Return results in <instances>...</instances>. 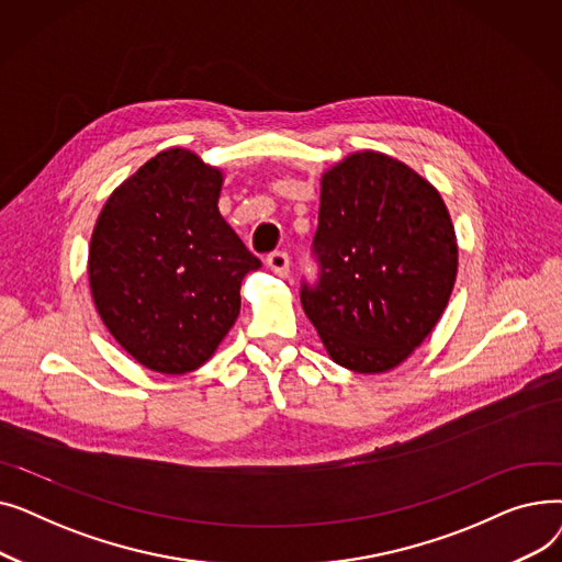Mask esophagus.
<instances>
[{
  "mask_svg": "<svg viewBox=\"0 0 562 562\" xmlns=\"http://www.w3.org/2000/svg\"><path fill=\"white\" fill-rule=\"evenodd\" d=\"M266 263H269V269H271L276 276H280V278H284V276L289 273V255H286L284 250L271 252L269 257H266Z\"/></svg>",
  "mask_w": 562,
  "mask_h": 562,
  "instance_id": "obj_1",
  "label": "esophagus"
}]
</instances>
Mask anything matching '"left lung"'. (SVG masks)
I'll use <instances>...</instances> for the list:
<instances>
[{"label": "left lung", "instance_id": "left-lung-1", "mask_svg": "<svg viewBox=\"0 0 562 562\" xmlns=\"http://www.w3.org/2000/svg\"><path fill=\"white\" fill-rule=\"evenodd\" d=\"M318 266L301 303L330 358L358 373L401 364L453 291L458 246L439 193L405 164L358 153L321 180Z\"/></svg>", "mask_w": 562, "mask_h": 562}]
</instances>
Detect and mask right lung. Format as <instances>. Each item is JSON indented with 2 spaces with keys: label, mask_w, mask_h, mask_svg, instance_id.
<instances>
[{
  "label": "right lung",
  "mask_w": 562,
  "mask_h": 562,
  "mask_svg": "<svg viewBox=\"0 0 562 562\" xmlns=\"http://www.w3.org/2000/svg\"><path fill=\"white\" fill-rule=\"evenodd\" d=\"M223 175L172 147L106 200L88 280L109 333L143 367L189 373L214 356L261 261L218 212Z\"/></svg>",
  "instance_id": "1"
}]
</instances>
